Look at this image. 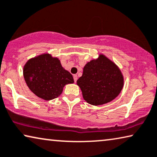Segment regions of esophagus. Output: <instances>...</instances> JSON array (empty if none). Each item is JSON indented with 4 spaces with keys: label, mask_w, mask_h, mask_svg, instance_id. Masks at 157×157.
I'll return each mask as SVG.
<instances>
[{
    "label": "esophagus",
    "mask_w": 157,
    "mask_h": 157,
    "mask_svg": "<svg viewBox=\"0 0 157 157\" xmlns=\"http://www.w3.org/2000/svg\"><path fill=\"white\" fill-rule=\"evenodd\" d=\"M74 82H76L77 81V75H74Z\"/></svg>",
    "instance_id": "1"
}]
</instances>
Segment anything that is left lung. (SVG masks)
<instances>
[{
  "mask_svg": "<svg viewBox=\"0 0 157 157\" xmlns=\"http://www.w3.org/2000/svg\"><path fill=\"white\" fill-rule=\"evenodd\" d=\"M123 76L115 63L101 54L88 62L77 80L83 99L90 105H103L115 99L123 87Z\"/></svg>",
  "mask_w": 157,
  "mask_h": 157,
  "instance_id": "left-lung-1",
  "label": "left lung"
}]
</instances>
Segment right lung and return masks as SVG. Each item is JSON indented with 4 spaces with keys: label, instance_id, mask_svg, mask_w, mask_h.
Returning <instances> with one entry per match:
<instances>
[{
    "label": "right lung",
    "instance_id": "add662e5",
    "mask_svg": "<svg viewBox=\"0 0 157 157\" xmlns=\"http://www.w3.org/2000/svg\"><path fill=\"white\" fill-rule=\"evenodd\" d=\"M23 76L31 91L45 101L59 96L65 85L74 82L72 75L63 69L59 59L49 54L28 60L24 66Z\"/></svg>",
    "mask_w": 157,
    "mask_h": 157
}]
</instances>
